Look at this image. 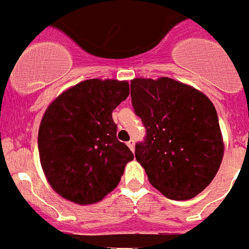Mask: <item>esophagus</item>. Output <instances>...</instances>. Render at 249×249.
<instances>
[{"instance_id": "1", "label": "esophagus", "mask_w": 249, "mask_h": 249, "mask_svg": "<svg viewBox=\"0 0 249 249\" xmlns=\"http://www.w3.org/2000/svg\"><path fill=\"white\" fill-rule=\"evenodd\" d=\"M127 146H128V148H130L131 150L134 152V150H135V141L134 140L128 141V142H127Z\"/></svg>"}]
</instances>
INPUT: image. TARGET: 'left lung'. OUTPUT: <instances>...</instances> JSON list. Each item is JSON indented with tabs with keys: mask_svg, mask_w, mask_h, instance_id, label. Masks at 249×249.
Listing matches in <instances>:
<instances>
[{
	"mask_svg": "<svg viewBox=\"0 0 249 249\" xmlns=\"http://www.w3.org/2000/svg\"><path fill=\"white\" fill-rule=\"evenodd\" d=\"M132 107L146 128L135 146L149 182L174 200L198 196L217 174L224 140L212 101L168 77L131 81Z\"/></svg>",
	"mask_w": 249,
	"mask_h": 249,
	"instance_id": "1",
	"label": "left lung"
}]
</instances>
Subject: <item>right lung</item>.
I'll return each mask as SVG.
<instances>
[{
	"instance_id": "right-lung-1",
	"label": "right lung",
	"mask_w": 249,
	"mask_h": 249,
	"mask_svg": "<svg viewBox=\"0 0 249 249\" xmlns=\"http://www.w3.org/2000/svg\"><path fill=\"white\" fill-rule=\"evenodd\" d=\"M128 93L127 81L86 79L47 107L38 131L39 160L59 196L86 206L117 188L134 154L117 139L112 112Z\"/></svg>"
}]
</instances>
